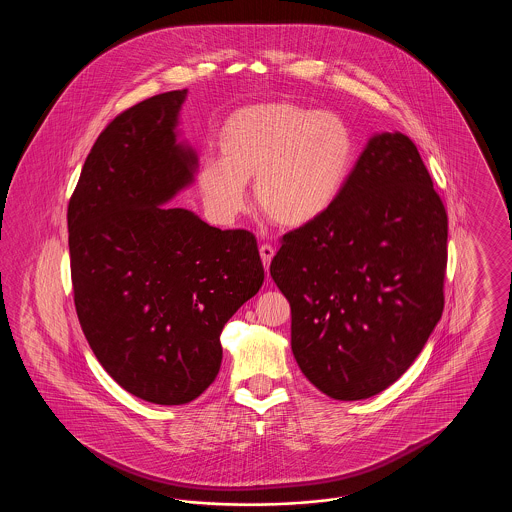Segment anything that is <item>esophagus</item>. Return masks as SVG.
<instances>
[{"label":"esophagus","mask_w":512,"mask_h":512,"mask_svg":"<svg viewBox=\"0 0 512 512\" xmlns=\"http://www.w3.org/2000/svg\"><path fill=\"white\" fill-rule=\"evenodd\" d=\"M259 253H261V261H263V265H265V270L268 272V268H270V261H272V257H274V253H276V249L272 247V245H261V249H259Z\"/></svg>","instance_id":"obj_1"}]
</instances>
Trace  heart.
Segmentation results:
<instances>
[{"instance_id":"b5f03b06","label":"heart","mask_w":512,"mask_h":512,"mask_svg":"<svg viewBox=\"0 0 512 512\" xmlns=\"http://www.w3.org/2000/svg\"><path fill=\"white\" fill-rule=\"evenodd\" d=\"M217 147L219 159H203L195 174L211 217L236 219L253 178L259 211L286 228L320 219L336 203L355 159L351 128L340 115L290 101L232 111L220 126Z\"/></svg>"}]
</instances>
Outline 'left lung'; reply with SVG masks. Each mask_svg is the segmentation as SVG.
I'll list each match as a JSON object with an SVG mask.
<instances>
[{"label":"left lung","instance_id":"8db88e82","mask_svg":"<svg viewBox=\"0 0 512 512\" xmlns=\"http://www.w3.org/2000/svg\"><path fill=\"white\" fill-rule=\"evenodd\" d=\"M447 213L418 149L374 134L336 203L282 238L270 276L292 307V351L332 399L386 390L443 313Z\"/></svg>","mask_w":512,"mask_h":512}]
</instances>
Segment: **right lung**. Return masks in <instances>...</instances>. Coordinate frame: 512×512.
Returning <instances> with one entry per match:
<instances>
[{
	"label": "right lung",
	"instance_id": "1",
	"mask_svg": "<svg viewBox=\"0 0 512 512\" xmlns=\"http://www.w3.org/2000/svg\"><path fill=\"white\" fill-rule=\"evenodd\" d=\"M188 90L146 99L107 124L69 201L74 307L107 374L155 405L207 390L220 332L265 280L257 240L163 207L194 182L178 142Z\"/></svg>",
	"mask_w": 512,
	"mask_h": 512
}]
</instances>
